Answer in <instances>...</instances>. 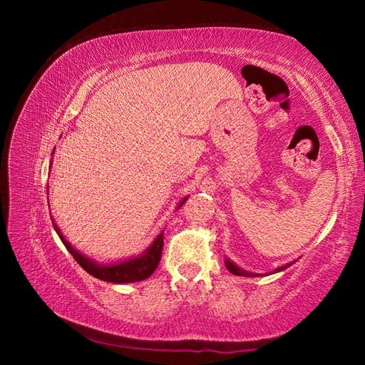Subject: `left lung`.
<instances>
[{
	"label": "left lung",
	"mask_w": 365,
	"mask_h": 365,
	"mask_svg": "<svg viewBox=\"0 0 365 365\" xmlns=\"http://www.w3.org/2000/svg\"><path fill=\"white\" fill-rule=\"evenodd\" d=\"M225 266H227V269L230 270V272H232L233 275H240V277H253V275H255V274H252V272H245V270L240 269L238 266L235 264V262H232L230 259H227V258H225ZM289 266H291V264H286V266L278 267V269H275V272H279V270H284V269H287Z\"/></svg>",
	"instance_id": "1"
}]
</instances>
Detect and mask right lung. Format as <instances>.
I'll return each mask as SVG.
<instances>
[{
    "label": "right lung",
    "mask_w": 365,
    "mask_h": 365,
    "mask_svg": "<svg viewBox=\"0 0 365 365\" xmlns=\"http://www.w3.org/2000/svg\"><path fill=\"white\" fill-rule=\"evenodd\" d=\"M185 202H186V197L180 202L179 208ZM53 225H54V230L58 235V238L62 240L63 245L66 247V250L70 252L73 258L79 262L81 267L86 269L90 275L99 279H104V282L118 283V284L141 282V279H146L148 277L154 274V270L157 269L160 262V258H162L163 232L157 236L155 241L152 242L146 249V252H143L140 257L125 259L121 262H113V264H99V262L93 261L91 258H87L86 255H82L81 252L76 250L73 245L63 238L61 228L54 224V221H53Z\"/></svg>",
    "instance_id": "obj_1"
}]
</instances>
